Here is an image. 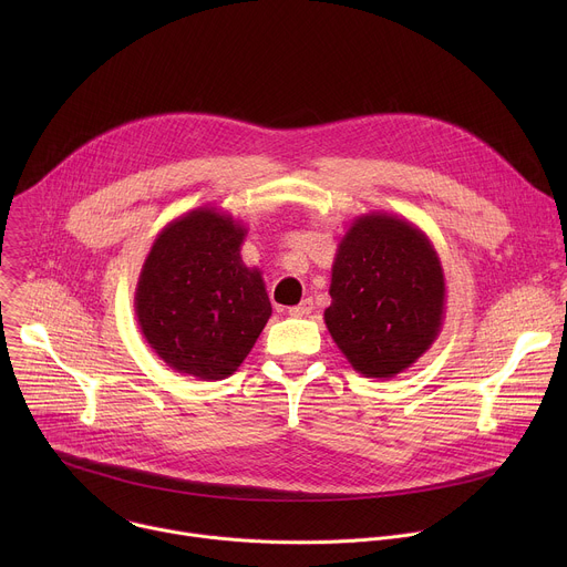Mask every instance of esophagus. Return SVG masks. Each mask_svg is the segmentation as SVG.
I'll list each match as a JSON object with an SVG mask.
<instances>
[{"instance_id": "1", "label": "esophagus", "mask_w": 567, "mask_h": 567, "mask_svg": "<svg viewBox=\"0 0 567 567\" xmlns=\"http://www.w3.org/2000/svg\"><path fill=\"white\" fill-rule=\"evenodd\" d=\"M311 309H313V302L307 298V300H302L300 305H293V307H289V316L302 318V316H309V313H311Z\"/></svg>"}]
</instances>
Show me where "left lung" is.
Returning a JSON list of instances; mask_svg holds the SVG:
<instances>
[{
	"label": "left lung",
	"mask_w": 567,
	"mask_h": 567,
	"mask_svg": "<svg viewBox=\"0 0 567 567\" xmlns=\"http://www.w3.org/2000/svg\"><path fill=\"white\" fill-rule=\"evenodd\" d=\"M326 326L370 379L409 370L442 332L446 282L429 235L413 221L374 210L357 217L339 241Z\"/></svg>",
	"instance_id": "1"
}]
</instances>
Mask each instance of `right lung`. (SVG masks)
Returning a JSON list of instances; mask_svg holds the SVG:
<instances>
[{
	"instance_id": "add662e5",
	"label": "right lung",
	"mask_w": 567,
	"mask_h": 567,
	"mask_svg": "<svg viewBox=\"0 0 567 567\" xmlns=\"http://www.w3.org/2000/svg\"><path fill=\"white\" fill-rule=\"evenodd\" d=\"M249 228L210 206L168 221L143 262L134 311L152 352L202 381L230 377L271 316L262 271L239 256Z\"/></svg>"
}]
</instances>
